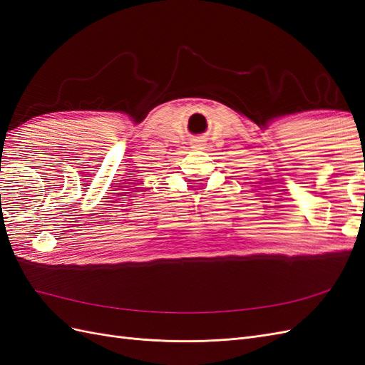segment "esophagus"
Instances as JSON below:
<instances>
[{
  "instance_id": "1",
  "label": "esophagus",
  "mask_w": 365,
  "mask_h": 365,
  "mask_svg": "<svg viewBox=\"0 0 365 365\" xmlns=\"http://www.w3.org/2000/svg\"><path fill=\"white\" fill-rule=\"evenodd\" d=\"M197 146H201V145H195V148H197Z\"/></svg>"
}]
</instances>
